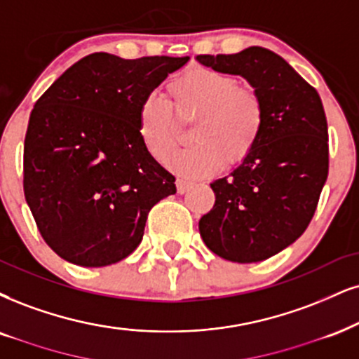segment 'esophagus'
I'll use <instances>...</instances> for the list:
<instances>
[{"label": "esophagus", "mask_w": 359, "mask_h": 359, "mask_svg": "<svg viewBox=\"0 0 359 359\" xmlns=\"http://www.w3.org/2000/svg\"><path fill=\"white\" fill-rule=\"evenodd\" d=\"M189 187H191V183H189V181L183 180V178H178V180H176V189H178V193H180V194L187 193L188 189H189Z\"/></svg>", "instance_id": "obj_1"}]
</instances>
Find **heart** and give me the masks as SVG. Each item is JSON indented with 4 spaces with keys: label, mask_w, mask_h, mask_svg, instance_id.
Returning a JSON list of instances; mask_svg holds the SVG:
<instances>
[{
    "label": "heart",
    "mask_w": 359,
    "mask_h": 359,
    "mask_svg": "<svg viewBox=\"0 0 359 359\" xmlns=\"http://www.w3.org/2000/svg\"><path fill=\"white\" fill-rule=\"evenodd\" d=\"M168 103L148 98L140 106V140L156 161H165L180 141V125L194 119L189 148L168 159L184 178H203L224 165H240L253 153L264 128V104L251 86L231 74L194 66L166 86Z\"/></svg>",
    "instance_id": "obj_1"
}]
</instances>
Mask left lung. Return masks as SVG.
Returning <instances> with one entry per match:
<instances>
[{"label": "left lung", "instance_id": "obj_1", "mask_svg": "<svg viewBox=\"0 0 359 359\" xmlns=\"http://www.w3.org/2000/svg\"><path fill=\"white\" fill-rule=\"evenodd\" d=\"M208 68L240 74L264 104L261 138L240 166L215 180L213 210L200 219L205 245L234 263H258L298 240L328 178V123L318 91L276 53L198 55Z\"/></svg>", "mask_w": 359, "mask_h": 359}]
</instances>
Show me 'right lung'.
<instances>
[{"mask_svg": "<svg viewBox=\"0 0 359 359\" xmlns=\"http://www.w3.org/2000/svg\"><path fill=\"white\" fill-rule=\"evenodd\" d=\"M188 60L93 53L36 101L25 138L23 188L57 256L85 268L125 259L143 240L149 210L176 193L175 176L141 143L138 114Z\"/></svg>", "mask_w": 359, "mask_h": 359, "instance_id": "obj_1", "label": "right lung"}]
</instances>
